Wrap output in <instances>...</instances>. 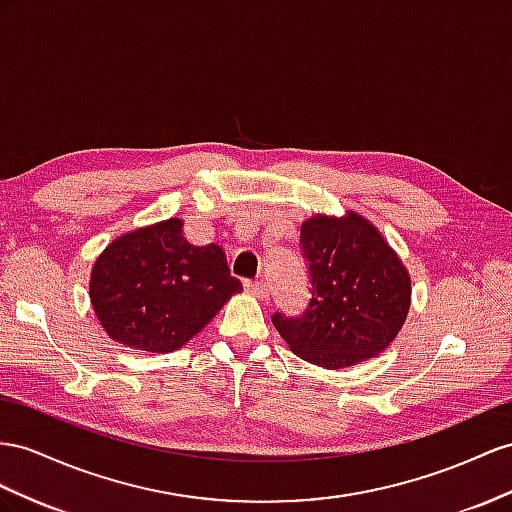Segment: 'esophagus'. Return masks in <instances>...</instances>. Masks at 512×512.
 Masks as SVG:
<instances>
[{
  "label": "esophagus",
  "mask_w": 512,
  "mask_h": 512,
  "mask_svg": "<svg viewBox=\"0 0 512 512\" xmlns=\"http://www.w3.org/2000/svg\"><path fill=\"white\" fill-rule=\"evenodd\" d=\"M244 287H246L248 294H253L259 300H264V298L270 296V290H268V285L264 281H244Z\"/></svg>",
  "instance_id": "1"
}]
</instances>
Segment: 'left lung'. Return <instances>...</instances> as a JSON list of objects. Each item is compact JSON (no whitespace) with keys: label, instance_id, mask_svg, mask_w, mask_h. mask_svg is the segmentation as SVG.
Segmentation results:
<instances>
[{"label":"left lung","instance_id":"obj_1","mask_svg":"<svg viewBox=\"0 0 512 512\" xmlns=\"http://www.w3.org/2000/svg\"><path fill=\"white\" fill-rule=\"evenodd\" d=\"M311 300L300 318L272 324L294 355L342 370L381 355L411 307V274L385 235L359 212L313 214L300 225Z\"/></svg>","mask_w":512,"mask_h":512}]
</instances>
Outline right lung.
Listing matches in <instances>:
<instances>
[{
	"label": "right lung",
	"instance_id": "add662e5",
	"mask_svg": "<svg viewBox=\"0 0 512 512\" xmlns=\"http://www.w3.org/2000/svg\"><path fill=\"white\" fill-rule=\"evenodd\" d=\"M242 292L218 244L183 238L168 218L119 235L90 270V305L110 339L144 352L179 350Z\"/></svg>",
	"mask_w": 512,
	"mask_h": 512
}]
</instances>
